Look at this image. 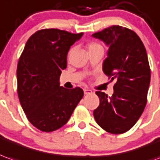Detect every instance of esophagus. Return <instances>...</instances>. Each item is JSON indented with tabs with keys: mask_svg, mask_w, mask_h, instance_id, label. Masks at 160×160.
Wrapping results in <instances>:
<instances>
[{
	"mask_svg": "<svg viewBox=\"0 0 160 160\" xmlns=\"http://www.w3.org/2000/svg\"><path fill=\"white\" fill-rule=\"evenodd\" d=\"M84 93L85 94H90V93H92V91L88 89V88H84Z\"/></svg>",
	"mask_w": 160,
	"mask_h": 160,
	"instance_id": "obj_1",
	"label": "esophagus"
}]
</instances>
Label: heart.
Segmentation results:
<instances>
[{
    "label": "heart",
    "mask_w": 160,
    "mask_h": 160,
    "mask_svg": "<svg viewBox=\"0 0 160 160\" xmlns=\"http://www.w3.org/2000/svg\"><path fill=\"white\" fill-rule=\"evenodd\" d=\"M99 48H102V47L100 45H99L98 43H95V42H91L90 44H88V51H89V50H92V49Z\"/></svg>",
    "instance_id": "b5f03b06"
}]
</instances>
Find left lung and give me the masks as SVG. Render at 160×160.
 <instances>
[{
  "instance_id": "8db88e82",
  "label": "left lung",
  "mask_w": 160,
  "mask_h": 160,
  "mask_svg": "<svg viewBox=\"0 0 160 160\" xmlns=\"http://www.w3.org/2000/svg\"><path fill=\"white\" fill-rule=\"evenodd\" d=\"M92 36L109 47L103 72L116 80L111 97L96 92L99 106L93 116L102 129L121 134L134 126L146 107L151 80L146 50L137 33L121 26H112Z\"/></svg>"
}]
</instances>
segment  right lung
I'll use <instances>...</instances> for the list:
<instances>
[{
  "label": "right lung",
  "mask_w": 160,
  "mask_h": 160,
  "mask_svg": "<svg viewBox=\"0 0 160 160\" xmlns=\"http://www.w3.org/2000/svg\"><path fill=\"white\" fill-rule=\"evenodd\" d=\"M82 35L57 28L39 30L28 40L19 59V99L29 122L42 132L63 127L83 98L81 88L60 86L69 49Z\"/></svg>",
  "instance_id": "add662e5"
}]
</instances>
